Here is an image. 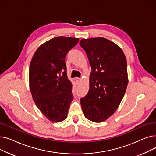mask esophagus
<instances>
[{
	"label": "esophagus",
	"instance_id": "obj_1",
	"mask_svg": "<svg viewBox=\"0 0 156 156\" xmlns=\"http://www.w3.org/2000/svg\"><path fill=\"white\" fill-rule=\"evenodd\" d=\"M75 80H76V83H77V84H78V83L80 82L81 78H75Z\"/></svg>",
	"mask_w": 156,
	"mask_h": 156
}]
</instances>
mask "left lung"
Returning a JSON list of instances; mask_svg holds the SVG:
<instances>
[{
  "label": "left lung",
  "mask_w": 156,
  "mask_h": 156,
  "mask_svg": "<svg viewBox=\"0 0 156 156\" xmlns=\"http://www.w3.org/2000/svg\"><path fill=\"white\" fill-rule=\"evenodd\" d=\"M80 45L92 68L88 92L80 99L81 108L88 119L103 122L117 110L125 94L126 57L118 45L102 37L83 38Z\"/></svg>",
  "instance_id": "8db88e82"
}]
</instances>
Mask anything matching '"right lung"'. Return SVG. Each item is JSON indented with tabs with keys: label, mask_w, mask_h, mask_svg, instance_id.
<instances>
[{
	"label": "right lung",
	"mask_w": 156,
	"mask_h": 156,
	"mask_svg": "<svg viewBox=\"0 0 156 156\" xmlns=\"http://www.w3.org/2000/svg\"><path fill=\"white\" fill-rule=\"evenodd\" d=\"M78 41L62 36L52 38L38 48L31 61L29 81L33 99L52 122H61L68 116L73 96L65 57Z\"/></svg>",
	"instance_id": "add662e5"
}]
</instances>
